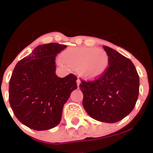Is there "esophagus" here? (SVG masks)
Instances as JSON below:
<instances>
[{"label":"esophagus","mask_w":153,"mask_h":153,"mask_svg":"<svg viewBox=\"0 0 153 153\" xmlns=\"http://www.w3.org/2000/svg\"><path fill=\"white\" fill-rule=\"evenodd\" d=\"M76 82H77V85H78V86L79 87V85H80V80L79 78H78L77 79Z\"/></svg>","instance_id":"34e87169"}]
</instances>
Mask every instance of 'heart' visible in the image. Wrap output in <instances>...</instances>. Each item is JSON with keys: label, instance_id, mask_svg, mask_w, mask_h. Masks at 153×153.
<instances>
[{"label": "heart", "instance_id": "heart-1", "mask_svg": "<svg viewBox=\"0 0 153 153\" xmlns=\"http://www.w3.org/2000/svg\"><path fill=\"white\" fill-rule=\"evenodd\" d=\"M59 64L68 65L78 71L82 76L88 79L97 78L106 73L109 57L104 50L94 47H75L68 49L62 54Z\"/></svg>", "mask_w": 153, "mask_h": 153}]
</instances>
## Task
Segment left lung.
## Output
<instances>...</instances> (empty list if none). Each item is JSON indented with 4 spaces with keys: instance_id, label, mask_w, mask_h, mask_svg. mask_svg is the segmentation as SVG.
Listing matches in <instances>:
<instances>
[{
    "instance_id": "left-lung-1",
    "label": "left lung",
    "mask_w": 153,
    "mask_h": 153,
    "mask_svg": "<svg viewBox=\"0 0 153 153\" xmlns=\"http://www.w3.org/2000/svg\"><path fill=\"white\" fill-rule=\"evenodd\" d=\"M109 57L104 74L94 80H81L82 106L96 120L114 123L133 110L139 95L140 78L129 59L110 47L103 46Z\"/></svg>"
}]
</instances>
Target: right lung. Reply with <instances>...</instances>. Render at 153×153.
<instances>
[{"label": "right lung", "instance_id": "add662e5", "mask_svg": "<svg viewBox=\"0 0 153 153\" xmlns=\"http://www.w3.org/2000/svg\"><path fill=\"white\" fill-rule=\"evenodd\" d=\"M66 45H39L13 69L8 100L16 118L34 130L52 129L60 122L63 106L76 89L75 75H56L55 57Z\"/></svg>", "mask_w": 153, "mask_h": 153}]
</instances>
